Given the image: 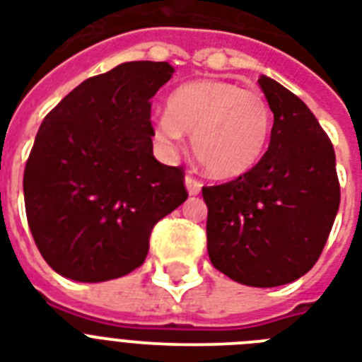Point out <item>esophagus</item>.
Listing matches in <instances>:
<instances>
[{
	"instance_id": "obj_1",
	"label": "esophagus",
	"mask_w": 362,
	"mask_h": 362,
	"mask_svg": "<svg viewBox=\"0 0 362 362\" xmlns=\"http://www.w3.org/2000/svg\"><path fill=\"white\" fill-rule=\"evenodd\" d=\"M186 187H187V192H189V195H199V193H201V187H203V182L197 180L195 176L187 175Z\"/></svg>"
}]
</instances>
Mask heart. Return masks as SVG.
I'll return each instance as SVG.
<instances>
[{"label": "heart", "instance_id": "obj_1", "mask_svg": "<svg viewBox=\"0 0 362 362\" xmlns=\"http://www.w3.org/2000/svg\"><path fill=\"white\" fill-rule=\"evenodd\" d=\"M270 125L272 115L263 93L206 78L184 84L170 95L169 112L153 120V136L175 150L182 133H189L193 156L209 175L237 178L261 159Z\"/></svg>", "mask_w": 362, "mask_h": 362}]
</instances>
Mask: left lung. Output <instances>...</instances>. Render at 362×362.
<instances>
[{
	"mask_svg": "<svg viewBox=\"0 0 362 362\" xmlns=\"http://www.w3.org/2000/svg\"><path fill=\"white\" fill-rule=\"evenodd\" d=\"M259 86L274 115L257 165L220 186H204L206 247L216 269L253 287L304 276L320 259L340 204L331 139L312 110L269 76Z\"/></svg>",
	"mask_w": 362,
	"mask_h": 362,
	"instance_id": "1",
	"label": "left lung"
}]
</instances>
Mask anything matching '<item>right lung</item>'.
Wrapping results in <instances>:
<instances>
[{
  "instance_id": "1",
  "label": "right lung",
  "mask_w": 362,
  "mask_h": 362,
  "mask_svg": "<svg viewBox=\"0 0 362 362\" xmlns=\"http://www.w3.org/2000/svg\"><path fill=\"white\" fill-rule=\"evenodd\" d=\"M167 62H127L67 93L42 120L24 169V203L42 259L76 281L129 274L150 233L187 199L184 169L153 158L150 99Z\"/></svg>"
}]
</instances>
